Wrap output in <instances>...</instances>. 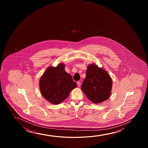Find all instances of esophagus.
I'll list each match as a JSON object with an SVG mask.
<instances>
[{"label": "esophagus", "instance_id": "1", "mask_svg": "<svg viewBox=\"0 0 148 148\" xmlns=\"http://www.w3.org/2000/svg\"><path fill=\"white\" fill-rule=\"evenodd\" d=\"M77 84L78 87H80V85H81V82H80V81H77Z\"/></svg>", "mask_w": 148, "mask_h": 148}]
</instances>
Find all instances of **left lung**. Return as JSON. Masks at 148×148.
<instances>
[{"mask_svg":"<svg viewBox=\"0 0 148 148\" xmlns=\"http://www.w3.org/2000/svg\"><path fill=\"white\" fill-rule=\"evenodd\" d=\"M112 81L107 72L95 64H89L81 90L87 98L95 103L105 101L111 93Z\"/></svg>","mask_w":148,"mask_h":148,"instance_id":"left-lung-1","label":"left lung"}]
</instances>
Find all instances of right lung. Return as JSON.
Here are the masks:
<instances>
[{"label":"right lung","instance_id":"add662e5","mask_svg":"<svg viewBox=\"0 0 148 148\" xmlns=\"http://www.w3.org/2000/svg\"><path fill=\"white\" fill-rule=\"evenodd\" d=\"M43 97L53 104H59L67 99L77 84L65 70V65L60 63L57 67H49L39 80Z\"/></svg>","mask_w":148,"mask_h":148}]
</instances>
